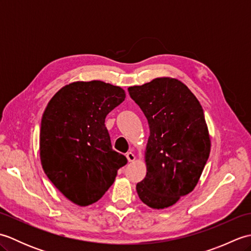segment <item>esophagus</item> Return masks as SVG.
Instances as JSON below:
<instances>
[{"instance_id": "esophagus-1", "label": "esophagus", "mask_w": 251, "mask_h": 251, "mask_svg": "<svg viewBox=\"0 0 251 251\" xmlns=\"http://www.w3.org/2000/svg\"><path fill=\"white\" fill-rule=\"evenodd\" d=\"M126 157H127V159H128V162H134L135 158H136L135 154L132 153V152H127L126 153Z\"/></svg>"}]
</instances>
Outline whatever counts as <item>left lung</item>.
Wrapping results in <instances>:
<instances>
[{
    "instance_id": "1",
    "label": "left lung",
    "mask_w": 251,
    "mask_h": 251,
    "mask_svg": "<svg viewBox=\"0 0 251 251\" xmlns=\"http://www.w3.org/2000/svg\"><path fill=\"white\" fill-rule=\"evenodd\" d=\"M150 128L147 175L136 190L149 207L173 206L194 190L210 153V138L200 101L176 78L158 77L128 88Z\"/></svg>"
}]
</instances>
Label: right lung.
Instances as JSON below:
<instances>
[{
    "label": "right lung",
    "instance_id": "add662e5",
    "mask_svg": "<svg viewBox=\"0 0 251 251\" xmlns=\"http://www.w3.org/2000/svg\"><path fill=\"white\" fill-rule=\"evenodd\" d=\"M125 92L101 81L62 87L42 116V167L56 188L78 206L99 201L127 164L111 146L105 116L125 100Z\"/></svg>",
    "mask_w": 251,
    "mask_h": 251
}]
</instances>
